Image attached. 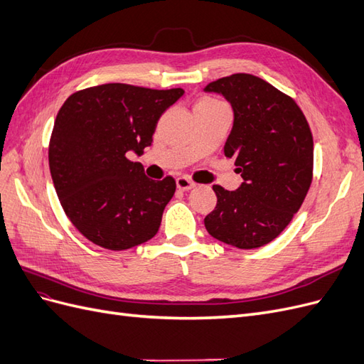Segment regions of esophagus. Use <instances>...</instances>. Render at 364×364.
Returning <instances> with one entry per match:
<instances>
[{"mask_svg":"<svg viewBox=\"0 0 364 364\" xmlns=\"http://www.w3.org/2000/svg\"><path fill=\"white\" fill-rule=\"evenodd\" d=\"M176 186H178L181 191H188L194 188V182L190 181L188 178H185V176H181V178L176 179Z\"/></svg>","mask_w":364,"mask_h":364,"instance_id":"34e87169","label":"esophagus"}]
</instances>
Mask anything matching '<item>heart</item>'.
I'll use <instances>...</instances> for the list:
<instances>
[{
  "mask_svg": "<svg viewBox=\"0 0 364 364\" xmlns=\"http://www.w3.org/2000/svg\"><path fill=\"white\" fill-rule=\"evenodd\" d=\"M200 106H222L217 100H213V98H202V100L196 105V107Z\"/></svg>",
  "mask_w": 364,
  "mask_h": 364,
  "instance_id": "1",
  "label": "heart"
}]
</instances>
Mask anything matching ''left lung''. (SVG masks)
Masks as SVG:
<instances>
[{
  "instance_id": "1",
  "label": "left lung",
  "mask_w": 364,
  "mask_h": 364,
  "mask_svg": "<svg viewBox=\"0 0 364 364\" xmlns=\"http://www.w3.org/2000/svg\"><path fill=\"white\" fill-rule=\"evenodd\" d=\"M232 106L225 156L243 178L235 191L214 185L217 205L205 217L209 235L238 249L270 243L289 226L313 181V135L291 97L257 75L238 73L205 87Z\"/></svg>"
}]
</instances>
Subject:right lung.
I'll return each mask as SVG.
<instances>
[{"mask_svg": "<svg viewBox=\"0 0 364 364\" xmlns=\"http://www.w3.org/2000/svg\"><path fill=\"white\" fill-rule=\"evenodd\" d=\"M183 92L106 83L74 92L59 109L48 147L53 183L65 214L94 245L126 250L156 235L176 182L149 179L127 153L142 155Z\"/></svg>", "mask_w": 364, "mask_h": 364, "instance_id": "obj_1", "label": "right lung"}]
</instances>
